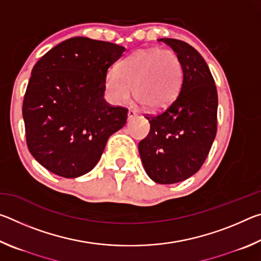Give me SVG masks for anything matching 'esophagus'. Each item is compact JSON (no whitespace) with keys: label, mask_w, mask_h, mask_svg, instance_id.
<instances>
[{"label":"esophagus","mask_w":261,"mask_h":261,"mask_svg":"<svg viewBox=\"0 0 261 261\" xmlns=\"http://www.w3.org/2000/svg\"><path fill=\"white\" fill-rule=\"evenodd\" d=\"M136 115H137V113L135 112V110L130 109L129 112H127V118H129V120H131V118H134L136 116Z\"/></svg>","instance_id":"34e87169"}]
</instances>
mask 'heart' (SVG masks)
Masks as SVG:
<instances>
[{
	"instance_id": "heart-1",
	"label": "heart",
	"mask_w": 261,
	"mask_h": 261,
	"mask_svg": "<svg viewBox=\"0 0 261 261\" xmlns=\"http://www.w3.org/2000/svg\"><path fill=\"white\" fill-rule=\"evenodd\" d=\"M183 68L178 56L159 48L136 51L110 69L105 88L110 101L123 105L135 98L144 108L158 110L167 107L182 86Z\"/></svg>"
}]
</instances>
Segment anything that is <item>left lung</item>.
<instances>
[{
  "label": "left lung",
  "instance_id": "obj_1",
  "mask_svg": "<svg viewBox=\"0 0 261 261\" xmlns=\"http://www.w3.org/2000/svg\"><path fill=\"white\" fill-rule=\"evenodd\" d=\"M160 41L182 63V86L173 102L146 117L151 129L138 149L149 178L174 184L196 174L208 155L218 126V92L208 65L192 46L177 39Z\"/></svg>",
  "mask_w": 261,
  "mask_h": 261
}]
</instances>
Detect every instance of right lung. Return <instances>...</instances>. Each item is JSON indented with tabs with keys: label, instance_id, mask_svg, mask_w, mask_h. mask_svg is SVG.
<instances>
[{
	"label": "right lung",
	"instance_id": "right-lung-1",
	"mask_svg": "<svg viewBox=\"0 0 261 261\" xmlns=\"http://www.w3.org/2000/svg\"><path fill=\"white\" fill-rule=\"evenodd\" d=\"M125 48L76 37L33 67L23 102L26 144L55 175L74 178L99 162L107 140L125 125L127 109L103 99L108 69Z\"/></svg>",
	"mask_w": 261,
	"mask_h": 261
}]
</instances>
